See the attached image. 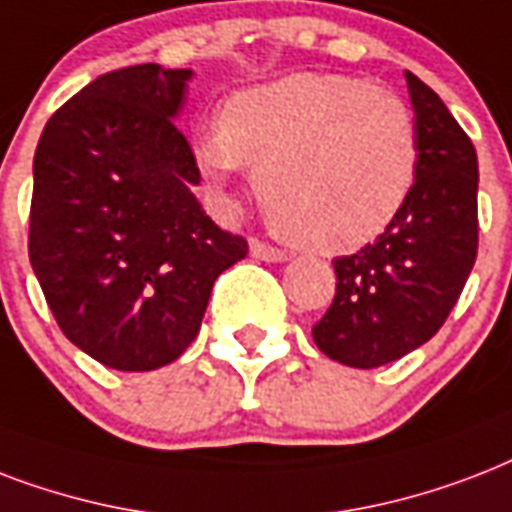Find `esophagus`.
Listing matches in <instances>:
<instances>
[{"label": "esophagus", "mask_w": 512, "mask_h": 512, "mask_svg": "<svg viewBox=\"0 0 512 512\" xmlns=\"http://www.w3.org/2000/svg\"><path fill=\"white\" fill-rule=\"evenodd\" d=\"M248 248H251L253 259L269 261V264H280V261L288 259V253L280 251V248H275V245L261 243V240H256V237H253L251 243H248Z\"/></svg>", "instance_id": "1"}]
</instances>
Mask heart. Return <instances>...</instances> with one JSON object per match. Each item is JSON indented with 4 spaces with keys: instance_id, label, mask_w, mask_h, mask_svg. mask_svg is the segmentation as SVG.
<instances>
[{
    "instance_id": "b5f03b06",
    "label": "heart",
    "mask_w": 512,
    "mask_h": 512,
    "mask_svg": "<svg viewBox=\"0 0 512 512\" xmlns=\"http://www.w3.org/2000/svg\"><path fill=\"white\" fill-rule=\"evenodd\" d=\"M192 152L221 194L243 168L256 170L272 224L320 253L382 235L406 208L419 165L408 106L342 74H291L232 95L221 125L194 133Z\"/></svg>"
}]
</instances>
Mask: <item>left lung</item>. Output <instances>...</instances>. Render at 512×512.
Here are the masks:
<instances>
[{
  "instance_id": "1",
  "label": "left lung",
  "mask_w": 512,
  "mask_h": 512,
  "mask_svg": "<svg viewBox=\"0 0 512 512\" xmlns=\"http://www.w3.org/2000/svg\"><path fill=\"white\" fill-rule=\"evenodd\" d=\"M419 165L398 219L374 243L334 261L336 296L315 323L320 352L376 368L430 342L478 253V157L435 90L406 71Z\"/></svg>"
}]
</instances>
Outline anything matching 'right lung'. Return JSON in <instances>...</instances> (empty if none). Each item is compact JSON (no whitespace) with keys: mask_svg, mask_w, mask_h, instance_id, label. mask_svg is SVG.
I'll use <instances>...</instances> for the list:
<instances>
[{"mask_svg":"<svg viewBox=\"0 0 512 512\" xmlns=\"http://www.w3.org/2000/svg\"><path fill=\"white\" fill-rule=\"evenodd\" d=\"M194 71L141 63L82 87L34 154L29 259L71 344L117 371L173 363L248 243L205 216L176 120Z\"/></svg>","mask_w":512,"mask_h":512,"instance_id":"1","label":"right lung"}]
</instances>
